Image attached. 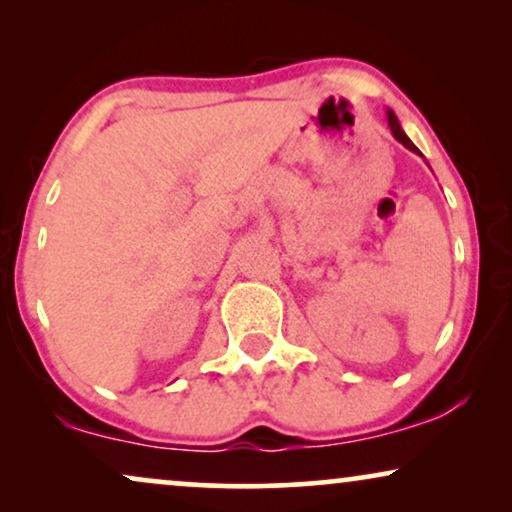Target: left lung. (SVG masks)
<instances>
[{
    "mask_svg": "<svg viewBox=\"0 0 512 512\" xmlns=\"http://www.w3.org/2000/svg\"><path fill=\"white\" fill-rule=\"evenodd\" d=\"M389 128H391V132H394V137L398 139V142H401L403 146H408V149L410 151H415V153H419V149H417V146L415 144H412L410 142V139H408V135H405V132L401 130V125H398V118H396V114H394V111H389Z\"/></svg>",
    "mask_w": 512,
    "mask_h": 512,
    "instance_id": "left-lung-1",
    "label": "left lung"
}]
</instances>
